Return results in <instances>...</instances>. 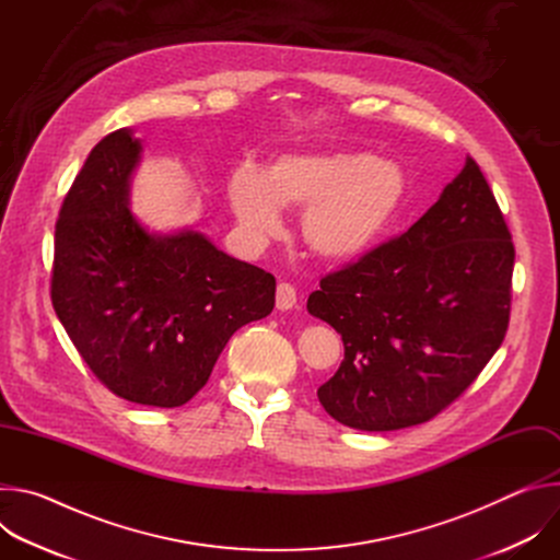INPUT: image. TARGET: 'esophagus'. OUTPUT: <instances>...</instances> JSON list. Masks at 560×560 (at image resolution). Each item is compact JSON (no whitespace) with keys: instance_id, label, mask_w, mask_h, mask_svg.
Returning <instances> with one entry per match:
<instances>
[{"instance_id":"obj_1","label":"esophagus","mask_w":560,"mask_h":560,"mask_svg":"<svg viewBox=\"0 0 560 560\" xmlns=\"http://www.w3.org/2000/svg\"><path fill=\"white\" fill-rule=\"evenodd\" d=\"M296 305V290L292 283L281 281L277 285V307L279 310H292Z\"/></svg>"}]
</instances>
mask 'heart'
I'll return each mask as SVG.
<instances>
[{
	"instance_id": "heart-1",
	"label": "heart",
	"mask_w": 560,
	"mask_h": 560,
	"mask_svg": "<svg viewBox=\"0 0 560 560\" xmlns=\"http://www.w3.org/2000/svg\"><path fill=\"white\" fill-rule=\"evenodd\" d=\"M406 197L401 166L361 152H288L261 173L238 166L228 179L230 208L250 242L279 232V206H305L303 242L328 261L368 253L401 214Z\"/></svg>"
}]
</instances>
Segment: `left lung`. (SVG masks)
Wrapping results in <instances>:
<instances>
[{"instance_id":"left-lung-1","label":"left lung","mask_w":560,"mask_h":560,"mask_svg":"<svg viewBox=\"0 0 560 560\" xmlns=\"http://www.w3.org/2000/svg\"><path fill=\"white\" fill-rule=\"evenodd\" d=\"M514 244L467 154L439 201L389 242L318 281L307 312L343 339L346 359L316 389L339 423L389 432L452 406L501 348Z\"/></svg>"}]
</instances>
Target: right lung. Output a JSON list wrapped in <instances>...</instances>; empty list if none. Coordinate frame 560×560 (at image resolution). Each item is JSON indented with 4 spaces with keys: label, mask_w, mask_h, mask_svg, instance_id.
Returning <instances> with one entry per match:
<instances>
[{
    "label": "right lung",
    "mask_w": 560,
    "mask_h": 560,
    "mask_svg": "<svg viewBox=\"0 0 560 560\" xmlns=\"http://www.w3.org/2000/svg\"><path fill=\"white\" fill-rule=\"evenodd\" d=\"M139 150L128 128L115 130L74 177L55 223L50 301L113 394L179 408L208 383L228 339L272 312L277 281L199 232H145L128 210Z\"/></svg>",
    "instance_id": "add662e5"
}]
</instances>
